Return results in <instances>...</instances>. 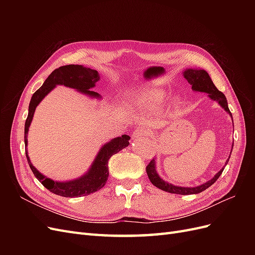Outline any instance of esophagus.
Returning <instances> with one entry per match:
<instances>
[{
  "mask_svg": "<svg viewBox=\"0 0 255 255\" xmlns=\"http://www.w3.org/2000/svg\"><path fill=\"white\" fill-rule=\"evenodd\" d=\"M144 136H148V132L144 128H138L133 132V139H139V138H142Z\"/></svg>",
  "mask_w": 255,
  "mask_h": 255,
  "instance_id": "1",
  "label": "esophagus"
}]
</instances>
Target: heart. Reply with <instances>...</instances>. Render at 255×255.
<instances>
[{
  "label": "heart",
  "instance_id": "1",
  "mask_svg": "<svg viewBox=\"0 0 255 255\" xmlns=\"http://www.w3.org/2000/svg\"><path fill=\"white\" fill-rule=\"evenodd\" d=\"M167 97V90L163 87H145L137 92V98L135 103L141 110H144L149 113L158 112L164 104L165 99ZM182 104L181 98L179 96H174L171 99L170 106L173 112H176L180 109Z\"/></svg>",
  "mask_w": 255,
  "mask_h": 255
}]
</instances>
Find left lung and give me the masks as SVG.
Instances as JSON below:
<instances>
[{
  "label": "left lung",
  "instance_id": "1",
  "mask_svg": "<svg viewBox=\"0 0 255 255\" xmlns=\"http://www.w3.org/2000/svg\"><path fill=\"white\" fill-rule=\"evenodd\" d=\"M183 75H184V78L187 80V82L191 85L192 90L198 91V92H205V94H207V96L210 97L213 101L218 102V104L222 107V109L231 116V118H232V121H233L232 114H231V112L229 110L226 96L223 95L221 91H219L217 88H216L213 81L210 78V75H208V73L205 70H203V69L189 68V69H186V70H184ZM232 149H233V144H232ZM231 153H230V156H231ZM229 159H230V157L227 159L225 166H227ZM223 169H225V167L221 168L220 171L216 173L215 176L212 177L210 181H207L201 185H199V186H195V187L176 186V185H173L171 183H168V182L164 181L158 175V173L156 171L155 158H153L150 161L149 165L146 166L145 170H146V174H148L149 180L151 181V183L154 185V186L161 189V190L170 192V194H177V195H195V194H200V192H202L206 188L212 186V185L216 181H217L218 177L221 175Z\"/></svg>",
  "mask_w": 255,
  "mask_h": 255
}]
</instances>
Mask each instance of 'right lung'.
Returning a JSON list of instances; mask_svg holds the SVG:
<instances>
[{
	"label": "right lung",
	"mask_w": 255,
	"mask_h": 255,
	"mask_svg": "<svg viewBox=\"0 0 255 255\" xmlns=\"http://www.w3.org/2000/svg\"><path fill=\"white\" fill-rule=\"evenodd\" d=\"M100 80V74L97 70H92L90 68H86L81 65H67L55 69L44 81L42 86L38 89L30 99L28 106V115L25 121L24 128V143H25V154L28 161V165L32 169L36 179L39 181L43 186L49 189L51 192L61 197L72 198L87 196L101 189L106 184L109 179V160L114 155L122 149L127 148L129 144V136L122 135L120 137L114 138L102 145V148L98 152L95 160L92 161L89 170L79 179L67 182H57L49 179L45 175L41 174L33 166L27 153V133L33 120L34 113L42 99L47 96L51 90L55 88L57 85H64L66 87L76 89L91 98L101 99L98 92L90 90L96 86V83Z\"/></svg>",
	"instance_id": "1"
}]
</instances>
